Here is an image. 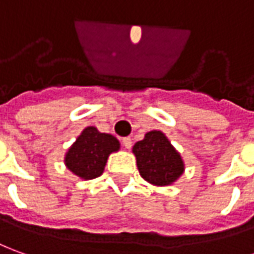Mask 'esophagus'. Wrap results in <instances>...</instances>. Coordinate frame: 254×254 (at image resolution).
<instances>
[{
	"label": "esophagus",
	"mask_w": 254,
	"mask_h": 254,
	"mask_svg": "<svg viewBox=\"0 0 254 254\" xmlns=\"http://www.w3.org/2000/svg\"><path fill=\"white\" fill-rule=\"evenodd\" d=\"M122 144L124 145V148H126V149H130L131 146H132V139H131L130 137L123 138V139H122Z\"/></svg>",
	"instance_id": "obj_1"
}]
</instances>
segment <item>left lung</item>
I'll return each mask as SVG.
<instances>
[{"label": "left lung", "instance_id": "left-lung-1", "mask_svg": "<svg viewBox=\"0 0 254 254\" xmlns=\"http://www.w3.org/2000/svg\"><path fill=\"white\" fill-rule=\"evenodd\" d=\"M141 177L152 185L176 183L184 173V160L162 131H149L132 146Z\"/></svg>", "mask_w": 254, "mask_h": 254}]
</instances>
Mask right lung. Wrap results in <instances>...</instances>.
Instances as JSON below:
<instances>
[{"label": "right lung", "instance_id": "obj_1", "mask_svg": "<svg viewBox=\"0 0 254 254\" xmlns=\"http://www.w3.org/2000/svg\"><path fill=\"white\" fill-rule=\"evenodd\" d=\"M119 149L120 142L116 137L87 127L66 152L64 164L77 177L92 180L104 173L109 155Z\"/></svg>", "mask_w": 254, "mask_h": 254}]
</instances>
